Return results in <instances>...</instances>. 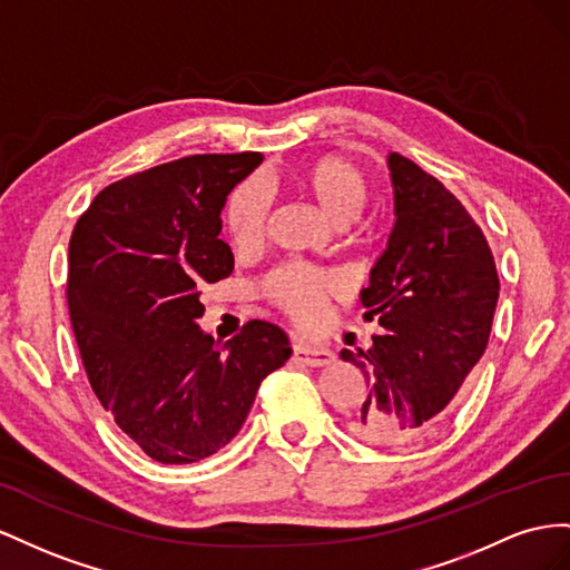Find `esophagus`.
I'll return each mask as SVG.
<instances>
[{"label": "esophagus", "mask_w": 570, "mask_h": 570, "mask_svg": "<svg viewBox=\"0 0 570 570\" xmlns=\"http://www.w3.org/2000/svg\"><path fill=\"white\" fill-rule=\"evenodd\" d=\"M294 357L303 365H311V367H324L334 363V353L327 348H315V346H307V344H296L294 346Z\"/></svg>", "instance_id": "obj_1"}]
</instances>
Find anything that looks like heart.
I'll list each match as a JSON object with an SVG mask.
<instances>
[{
    "label": "heart",
    "mask_w": 570,
    "mask_h": 570,
    "mask_svg": "<svg viewBox=\"0 0 570 570\" xmlns=\"http://www.w3.org/2000/svg\"><path fill=\"white\" fill-rule=\"evenodd\" d=\"M298 181L305 193L313 195L322 213L336 224H346L357 217L367 198L363 171L351 159L338 155L313 159L301 171ZM272 203L274 193L263 176H250L232 190L224 219L236 246L250 248L265 236ZM338 286L341 284L332 272L305 263H288L267 276L265 296L296 324L313 327L327 315V303Z\"/></svg>",
    "instance_id": "obj_1"
}]
</instances>
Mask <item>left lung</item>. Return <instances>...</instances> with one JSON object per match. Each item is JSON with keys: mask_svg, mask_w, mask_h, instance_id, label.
Wrapping results in <instances>:
<instances>
[{"mask_svg": "<svg viewBox=\"0 0 570 570\" xmlns=\"http://www.w3.org/2000/svg\"><path fill=\"white\" fill-rule=\"evenodd\" d=\"M389 171L394 224L361 291L365 320L382 332L367 351H341L367 386L348 409V430L370 444H403L442 425L487 348L499 298L490 243L456 195L399 153Z\"/></svg>", "mask_w": 570, "mask_h": 570, "instance_id": "1", "label": "left lung"}]
</instances>
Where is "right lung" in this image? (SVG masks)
Listing matches in <instances>:
<instances>
[{"instance_id":"obj_1","label":"right lung","mask_w":570,"mask_h":570,"mask_svg":"<svg viewBox=\"0 0 570 570\" xmlns=\"http://www.w3.org/2000/svg\"><path fill=\"white\" fill-rule=\"evenodd\" d=\"M259 153L190 155L97 193L69 240L67 303L86 375L105 411L159 463H195L238 434L288 336L250 320L226 344L203 334L200 286L226 279V195Z\"/></svg>"}]
</instances>
